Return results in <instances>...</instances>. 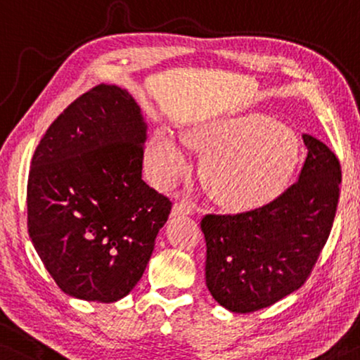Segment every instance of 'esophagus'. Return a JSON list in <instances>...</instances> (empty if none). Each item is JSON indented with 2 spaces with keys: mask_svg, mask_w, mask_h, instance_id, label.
<instances>
[{
  "mask_svg": "<svg viewBox=\"0 0 360 360\" xmlns=\"http://www.w3.org/2000/svg\"><path fill=\"white\" fill-rule=\"evenodd\" d=\"M193 214V205L188 202H176L172 205L171 215L172 217H179V215H191Z\"/></svg>",
  "mask_w": 360,
  "mask_h": 360,
  "instance_id": "obj_1",
  "label": "esophagus"
}]
</instances>
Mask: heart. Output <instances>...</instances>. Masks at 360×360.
<instances>
[{"label":"heart","mask_w":360,"mask_h":360,"mask_svg":"<svg viewBox=\"0 0 360 360\" xmlns=\"http://www.w3.org/2000/svg\"><path fill=\"white\" fill-rule=\"evenodd\" d=\"M184 143L202 155L200 184L219 207L250 212L286 189L300 161V138L288 124L265 113L212 120L189 128ZM148 174L169 186L186 171V156L174 136L158 130L145 153Z\"/></svg>","instance_id":"heart-1"}]
</instances>
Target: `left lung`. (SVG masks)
I'll return each instance as SVG.
<instances>
[{"instance_id": "8db88e82", "label": "left lung", "mask_w": 360, "mask_h": 360, "mask_svg": "<svg viewBox=\"0 0 360 360\" xmlns=\"http://www.w3.org/2000/svg\"><path fill=\"white\" fill-rule=\"evenodd\" d=\"M308 156L280 198L237 215L209 214L205 285L232 313H253L293 293L309 276L336 215L341 165L323 141L303 135Z\"/></svg>"}]
</instances>
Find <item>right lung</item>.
Here are the masks:
<instances>
[{
    "label": "right lung",
    "mask_w": 360,
    "mask_h": 360,
    "mask_svg": "<svg viewBox=\"0 0 360 360\" xmlns=\"http://www.w3.org/2000/svg\"><path fill=\"white\" fill-rule=\"evenodd\" d=\"M148 124L100 84L47 128L27 179V232L64 293L113 303L140 281L171 200L141 179Z\"/></svg>",
    "instance_id": "right-lung-1"
}]
</instances>
